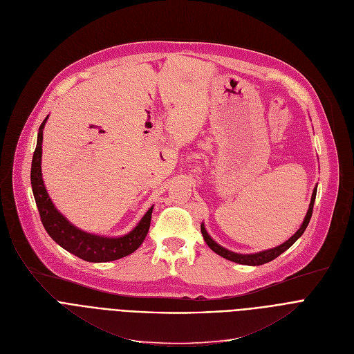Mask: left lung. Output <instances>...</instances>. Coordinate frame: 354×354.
<instances>
[{"label": "left lung", "mask_w": 354, "mask_h": 354, "mask_svg": "<svg viewBox=\"0 0 354 354\" xmlns=\"http://www.w3.org/2000/svg\"><path fill=\"white\" fill-rule=\"evenodd\" d=\"M316 192H317V187H315L313 191V195H312V201H310V205H309V210L308 214H306V218L300 226V229L293 234V236L286 241L283 245H280L277 248H273V249H269V250H265V252H259V253H253V254H239V253H234V252H230L222 246H219L216 242L212 241V238L207 234L206 229L203 225H201V232L203 234V239L205 242L207 243V246L214 250L215 253H218L219 256L227 259V261H232L234 263H239V265H248V266H259V265H265L270 261H273V259H276L277 256H280L281 253H283L285 250H288L300 236L303 234V232L306 230V227H308L309 222H310V218H312V214H313V205H315V199H316Z\"/></svg>", "instance_id": "1"}]
</instances>
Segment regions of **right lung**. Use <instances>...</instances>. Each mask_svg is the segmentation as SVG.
<instances>
[{"instance_id":"add662e5","label":"right lung","mask_w":354,"mask_h":354,"mask_svg":"<svg viewBox=\"0 0 354 354\" xmlns=\"http://www.w3.org/2000/svg\"><path fill=\"white\" fill-rule=\"evenodd\" d=\"M48 116L42 121L38 129L37 148L34 151L31 163V185L35 203L39 212L41 222L46 233L65 250L78 256L86 262H111L133 253L145 241L152 218L151 207L145 216L140 219L138 226L122 238H101L95 234L80 230L71 225L53 205L48 194L45 191L41 175V155H42V129Z\"/></svg>"}]
</instances>
